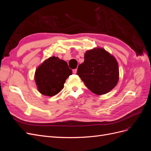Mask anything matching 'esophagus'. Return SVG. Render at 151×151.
<instances>
[{
  "label": "esophagus",
  "mask_w": 151,
  "mask_h": 151,
  "mask_svg": "<svg viewBox=\"0 0 151 151\" xmlns=\"http://www.w3.org/2000/svg\"><path fill=\"white\" fill-rule=\"evenodd\" d=\"M77 68H75V69H73V70H72V72H73V73H74V74H76L77 73Z\"/></svg>",
  "instance_id": "1"
}]
</instances>
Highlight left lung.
Wrapping results in <instances>:
<instances>
[{"label":"left lung","instance_id":"1","mask_svg":"<svg viewBox=\"0 0 151 151\" xmlns=\"http://www.w3.org/2000/svg\"><path fill=\"white\" fill-rule=\"evenodd\" d=\"M77 74L91 92L102 95L111 91L119 79L116 58L102 48L88 50L84 62L80 64Z\"/></svg>","mask_w":151,"mask_h":151}]
</instances>
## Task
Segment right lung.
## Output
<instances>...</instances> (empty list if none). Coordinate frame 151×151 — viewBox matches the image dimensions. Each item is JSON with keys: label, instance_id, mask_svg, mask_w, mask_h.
Here are the masks:
<instances>
[{"label": "right lung", "instance_id": "1", "mask_svg": "<svg viewBox=\"0 0 151 151\" xmlns=\"http://www.w3.org/2000/svg\"><path fill=\"white\" fill-rule=\"evenodd\" d=\"M72 74L65 61L53 56L45 60L37 68L35 81L41 94L53 96L63 88L66 79Z\"/></svg>", "mask_w": 151, "mask_h": 151}]
</instances>
